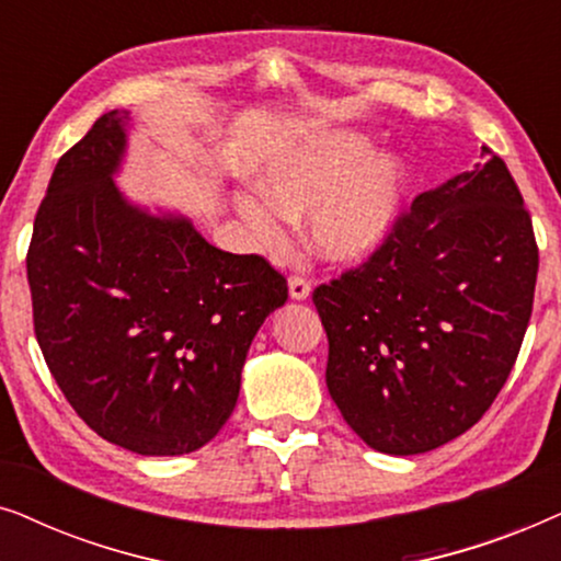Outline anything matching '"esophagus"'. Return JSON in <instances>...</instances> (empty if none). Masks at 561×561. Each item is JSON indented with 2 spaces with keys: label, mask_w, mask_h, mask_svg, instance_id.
<instances>
[{
  "label": "esophagus",
  "mask_w": 561,
  "mask_h": 561,
  "mask_svg": "<svg viewBox=\"0 0 561 561\" xmlns=\"http://www.w3.org/2000/svg\"><path fill=\"white\" fill-rule=\"evenodd\" d=\"M288 296L294 298V301H306V298L311 296L309 280H304V278H298V275H294V278L288 280Z\"/></svg>",
  "instance_id": "1"
}]
</instances>
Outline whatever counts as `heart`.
<instances>
[{"mask_svg": "<svg viewBox=\"0 0 561 561\" xmlns=\"http://www.w3.org/2000/svg\"><path fill=\"white\" fill-rule=\"evenodd\" d=\"M257 196L240 194L234 209L252 240L278 252L288 221L309 217L311 255L332 267L370 260L401 225L409 165L393 150H370L352 129H334L273 156L255 179Z\"/></svg>", "mask_w": 561, "mask_h": 561, "instance_id": "b5f03b06", "label": "heart"}]
</instances>
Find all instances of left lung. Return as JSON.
<instances>
[{
  "mask_svg": "<svg viewBox=\"0 0 561 561\" xmlns=\"http://www.w3.org/2000/svg\"><path fill=\"white\" fill-rule=\"evenodd\" d=\"M536 271L531 217L493 152L421 194L386 248L313 290L352 432L409 457L478 424L518 357Z\"/></svg>",
  "mask_w": 561,
  "mask_h": 561,
  "instance_id": "8db88e82",
  "label": "left lung"
}]
</instances>
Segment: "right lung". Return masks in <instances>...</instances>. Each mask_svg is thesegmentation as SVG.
<instances>
[{"label": "right lung", "mask_w": 561, "mask_h": 561, "mask_svg": "<svg viewBox=\"0 0 561 561\" xmlns=\"http://www.w3.org/2000/svg\"><path fill=\"white\" fill-rule=\"evenodd\" d=\"M127 110L58 160L27 252L35 336L73 411L122 449H202L232 416L257 329L288 298L263 257L232 255L186 214L117 186Z\"/></svg>", "instance_id": "add662e5"}]
</instances>
